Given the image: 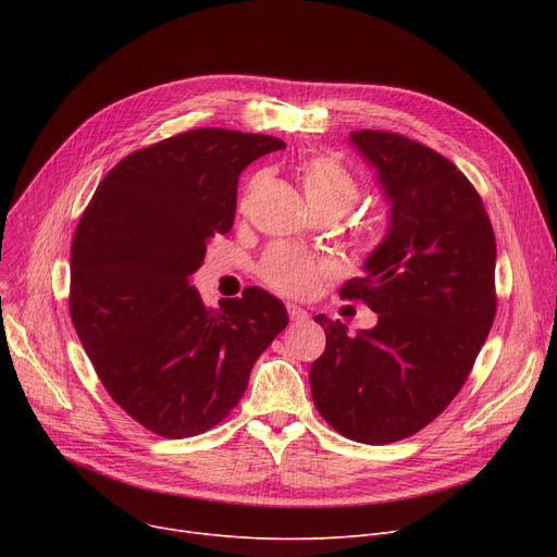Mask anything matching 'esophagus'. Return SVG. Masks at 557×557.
<instances>
[{"label":"esophagus","instance_id":"1","mask_svg":"<svg viewBox=\"0 0 557 557\" xmlns=\"http://www.w3.org/2000/svg\"><path fill=\"white\" fill-rule=\"evenodd\" d=\"M286 311H288L290 323H296V325H300V323H305V320H309V313L305 309H300L298 305H286Z\"/></svg>","mask_w":557,"mask_h":557}]
</instances>
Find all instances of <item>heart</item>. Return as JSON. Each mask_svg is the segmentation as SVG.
Listing matches in <instances>:
<instances>
[{"label":"heart","mask_w":557,"mask_h":557,"mask_svg":"<svg viewBox=\"0 0 557 557\" xmlns=\"http://www.w3.org/2000/svg\"><path fill=\"white\" fill-rule=\"evenodd\" d=\"M298 178L305 189L309 208L315 214H332L343 216L355 208L359 200L361 185L357 175L349 171L338 158L315 153L298 164ZM259 187V178H252L246 189V200ZM359 242L370 246L374 242V225H363L359 230ZM325 269L313 255L307 250L290 246V244H275L271 246L257 263L259 280L273 288L275 294L300 298L311 294L323 277Z\"/></svg>","instance_id":"heart-1"}]
</instances>
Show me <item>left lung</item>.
<instances>
[{
    "mask_svg": "<svg viewBox=\"0 0 557 557\" xmlns=\"http://www.w3.org/2000/svg\"><path fill=\"white\" fill-rule=\"evenodd\" d=\"M393 202L384 244L341 298L379 323L347 336L315 315L327 345L309 370L318 413L349 441L388 445L431 424L470 376L496 313V242L485 205L451 160L399 133L349 135Z\"/></svg>",
    "mask_w": 557,
    "mask_h": 557,
    "instance_id": "1",
    "label": "left lung"
}]
</instances>
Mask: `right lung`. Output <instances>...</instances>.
<instances>
[{
    "instance_id": "1",
    "label": "right lung",
    "mask_w": 557,
    "mask_h": 557,
    "mask_svg": "<svg viewBox=\"0 0 557 557\" xmlns=\"http://www.w3.org/2000/svg\"><path fill=\"white\" fill-rule=\"evenodd\" d=\"M271 135L196 128L114 164L76 225L70 313L103 388L144 429L191 437L223 422L286 327L263 288L202 305L189 286L230 232L242 171L284 149Z\"/></svg>"
}]
</instances>
